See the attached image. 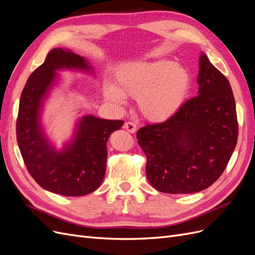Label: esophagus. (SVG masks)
Returning a JSON list of instances; mask_svg holds the SVG:
<instances>
[{"label": "esophagus", "mask_w": 255, "mask_h": 255, "mask_svg": "<svg viewBox=\"0 0 255 255\" xmlns=\"http://www.w3.org/2000/svg\"><path fill=\"white\" fill-rule=\"evenodd\" d=\"M125 128L128 130L129 133H135L136 132V125L132 121H128L125 123Z\"/></svg>", "instance_id": "obj_1"}]
</instances>
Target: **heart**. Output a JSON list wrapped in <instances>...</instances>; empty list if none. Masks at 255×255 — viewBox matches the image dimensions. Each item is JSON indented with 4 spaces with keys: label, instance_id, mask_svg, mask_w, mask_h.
<instances>
[{
    "label": "heart",
    "instance_id": "b5f03b06",
    "mask_svg": "<svg viewBox=\"0 0 255 255\" xmlns=\"http://www.w3.org/2000/svg\"><path fill=\"white\" fill-rule=\"evenodd\" d=\"M185 68L168 60L140 61L121 67L115 82L103 85L106 100L122 104L125 96L137 99L144 118L154 122L169 119L179 111L189 89Z\"/></svg>",
    "mask_w": 255,
    "mask_h": 255
}]
</instances>
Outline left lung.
I'll use <instances>...</instances> for the list:
<instances>
[{
	"label": "left lung",
	"mask_w": 255,
	"mask_h": 255,
	"mask_svg": "<svg viewBox=\"0 0 255 255\" xmlns=\"http://www.w3.org/2000/svg\"><path fill=\"white\" fill-rule=\"evenodd\" d=\"M198 96L165 122L145 125L137 139L145 173L165 194H194L225 171L237 143L236 105L230 82L205 54L200 56Z\"/></svg>",
	"instance_id": "1"
}]
</instances>
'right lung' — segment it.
Masks as SVG:
<instances>
[{"label":"right lung","mask_w":255,"mask_h":255,"mask_svg":"<svg viewBox=\"0 0 255 255\" xmlns=\"http://www.w3.org/2000/svg\"><path fill=\"white\" fill-rule=\"evenodd\" d=\"M75 68L90 71L78 54L61 48L51 50L44 63L29 75L21 94L17 118V141L25 167L44 189L66 197H80L101 185L107 161L106 143L125 121L85 116L73 141L61 152L51 146L39 122L41 102L56 79V71Z\"/></svg>","instance_id":"obj_1"}]
</instances>
